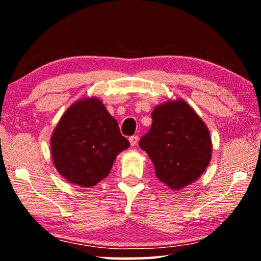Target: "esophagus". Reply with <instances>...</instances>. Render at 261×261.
<instances>
[{
    "instance_id": "34e87169",
    "label": "esophagus",
    "mask_w": 261,
    "mask_h": 261,
    "mask_svg": "<svg viewBox=\"0 0 261 261\" xmlns=\"http://www.w3.org/2000/svg\"><path fill=\"white\" fill-rule=\"evenodd\" d=\"M138 140H139V137L138 136H132V137H130V138H129L131 146H136V145L138 144Z\"/></svg>"
}]
</instances>
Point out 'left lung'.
<instances>
[{"instance_id": "8db88e82", "label": "left lung", "mask_w": 261, "mask_h": 261, "mask_svg": "<svg viewBox=\"0 0 261 261\" xmlns=\"http://www.w3.org/2000/svg\"><path fill=\"white\" fill-rule=\"evenodd\" d=\"M152 126L139 141L155 168L156 177L180 190L200 177L212 159L205 122L183 99L169 100L152 112Z\"/></svg>"}]
</instances>
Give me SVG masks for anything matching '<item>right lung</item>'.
Masks as SVG:
<instances>
[{
  "label": "right lung",
  "instance_id": "obj_1",
  "mask_svg": "<svg viewBox=\"0 0 261 261\" xmlns=\"http://www.w3.org/2000/svg\"><path fill=\"white\" fill-rule=\"evenodd\" d=\"M129 146L117 121L95 96L70 106L50 137L56 170L82 188H92L107 177L115 159Z\"/></svg>",
  "mask_w": 261,
  "mask_h": 261
}]
</instances>
